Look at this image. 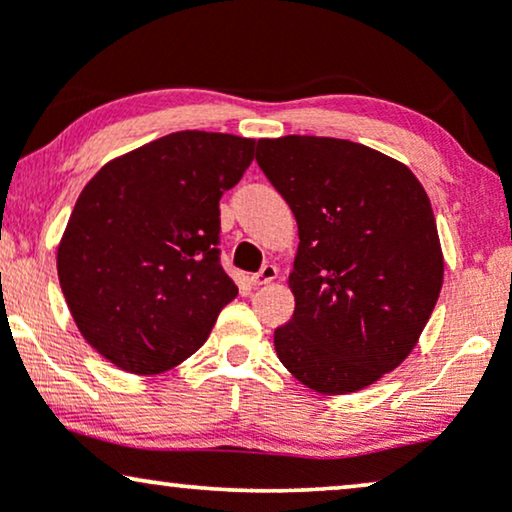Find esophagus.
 Instances as JSON below:
<instances>
[{
  "mask_svg": "<svg viewBox=\"0 0 512 512\" xmlns=\"http://www.w3.org/2000/svg\"><path fill=\"white\" fill-rule=\"evenodd\" d=\"M277 272H279V270L275 268V265H263V268L258 270L256 275H251V277H249V282L254 284V286L270 284V282H275V279H277Z\"/></svg>",
  "mask_w": 512,
  "mask_h": 512,
  "instance_id": "1",
  "label": "esophagus"
}]
</instances>
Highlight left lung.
I'll return each instance as SVG.
<instances>
[{"label":"left lung","mask_w":512,"mask_h":512,"mask_svg":"<svg viewBox=\"0 0 512 512\" xmlns=\"http://www.w3.org/2000/svg\"><path fill=\"white\" fill-rule=\"evenodd\" d=\"M256 163L300 237L279 361L319 394L366 389L408 359L440 296L429 195L403 163L347 139H258Z\"/></svg>","instance_id":"obj_1"}]
</instances>
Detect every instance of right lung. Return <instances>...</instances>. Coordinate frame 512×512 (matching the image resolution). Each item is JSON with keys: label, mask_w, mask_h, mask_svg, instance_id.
I'll list each match as a JSON object with an SVG mask.
<instances>
[{"label": "right lung", "mask_w": 512, "mask_h": 512, "mask_svg": "<svg viewBox=\"0 0 512 512\" xmlns=\"http://www.w3.org/2000/svg\"><path fill=\"white\" fill-rule=\"evenodd\" d=\"M256 139L172 132L102 167L58 247V277L83 338L135 375L165 373L205 345L237 296L219 263L223 191Z\"/></svg>", "instance_id": "right-lung-1"}]
</instances>
